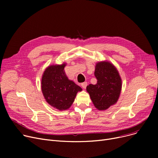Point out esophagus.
<instances>
[{
	"label": "esophagus",
	"mask_w": 158,
	"mask_h": 158,
	"mask_svg": "<svg viewBox=\"0 0 158 158\" xmlns=\"http://www.w3.org/2000/svg\"><path fill=\"white\" fill-rule=\"evenodd\" d=\"M87 82H82V83L81 84V86H82V88H84V89H85L86 88V86H87Z\"/></svg>",
	"instance_id": "obj_1"
}]
</instances>
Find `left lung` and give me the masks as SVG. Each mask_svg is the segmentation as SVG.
I'll return each mask as SVG.
<instances>
[{
    "mask_svg": "<svg viewBox=\"0 0 158 158\" xmlns=\"http://www.w3.org/2000/svg\"><path fill=\"white\" fill-rule=\"evenodd\" d=\"M94 74L97 79V84L89 85L86 91L97 110H106L118 100L122 79L114 65L107 61L97 62Z\"/></svg>",
    "mask_w": 158,
    "mask_h": 158,
    "instance_id": "left-lung-1",
    "label": "left lung"
}]
</instances>
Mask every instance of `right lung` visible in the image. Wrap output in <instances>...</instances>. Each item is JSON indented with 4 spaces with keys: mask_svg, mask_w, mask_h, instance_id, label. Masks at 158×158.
<instances>
[{
    "mask_svg": "<svg viewBox=\"0 0 158 158\" xmlns=\"http://www.w3.org/2000/svg\"><path fill=\"white\" fill-rule=\"evenodd\" d=\"M66 64L63 63L48 66L41 81V91L45 101L60 111L69 109L77 92L82 91L79 86L66 76L64 70Z\"/></svg>",
    "mask_w": 158,
    "mask_h": 158,
    "instance_id": "right-lung-1",
    "label": "right lung"
}]
</instances>
